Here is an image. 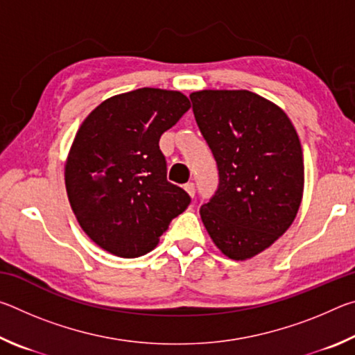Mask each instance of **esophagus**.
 <instances>
[{
  "label": "esophagus",
  "instance_id": "obj_1",
  "mask_svg": "<svg viewBox=\"0 0 355 355\" xmlns=\"http://www.w3.org/2000/svg\"><path fill=\"white\" fill-rule=\"evenodd\" d=\"M184 191L188 192V194H189L191 197H194V194H196V186H194V183H186V184H184Z\"/></svg>",
  "mask_w": 355,
  "mask_h": 355
}]
</instances>
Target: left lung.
<instances>
[{
    "instance_id": "8db88e82",
    "label": "left lung",
    "mask_w": 355,
    "mask_h": 355,
    "mask_svg": "<svg viewBox=\"0 0 355 355\" xmlns=\"http://www.w3.org/2000/svg\"><path fill=\"white\" fill-rule=\"evenodd\" d=\"M189 98L219 169L202 222L222 254L249 260L296 218L304 192L299 136L282 107L250 91L205 89Z\"/></svg>"
}]
</instances>
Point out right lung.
Wrapping results in <instances>:
<instances>
[{
	"label": "right lung",
	"instance_id": "right-lung-1",
	"mask_svg": "<svg viewBox=\"0 0 355 355\" xmlns=\"http://www.w3.org/2000/svg\"><path fill=\"white\" fill-rule=\"evenodd\" d=\"M189 107L182 92L142 87L101 101L84 119L64 180L78 222L98 248L146 255L188 208L189 196L167 182L159 137Z\"/></svg>",
	"mask_w": 355,
	"mask_h": 355
}]
</instances>
